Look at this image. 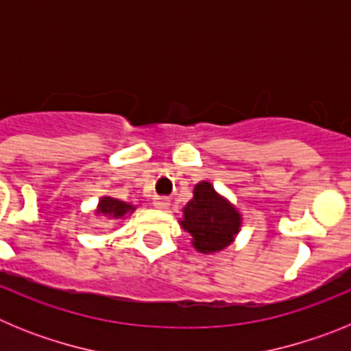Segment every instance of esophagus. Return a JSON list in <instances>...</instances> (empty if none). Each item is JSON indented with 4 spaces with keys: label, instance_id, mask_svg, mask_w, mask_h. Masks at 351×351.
Here are the masks:
<instances>
[{
    "label": "esophagus",
    "instance_id": "esophagus-1",
    "mask_svg": "<svg viewBox=\"0 0 351 351\" xmlns=\"http://www.w3.org/2000/svg\"><path fill=\"white\" fill-rule=\"evenodd\" d=\"M153 204H154V207H156V209L163 210V209H169L170 200H169V197H154Z\"/></svg>",
    "mask_w": 351,
    "mask_h": 351
}]
</instances>
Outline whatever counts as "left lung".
I'll list each match as a JSON object with an SVG mask.
<instances>
[{"label":"left lung","mask_w":351,"mask_h":351,"mask_svg":"<svg viewBox=\"0 0 351 351\" xmlns=\"http://www.w3.org/2000/svg\"><path fill=\"white\" fill-rule=\"evenodd\" d=\"M181 225L190 232L193 246L200 253H214L232 243L241 226V216L209 182L202 181L195 186L193 198L186 204Z\"/></svg>","instance_id":"left-lung-1"}]
</instances>
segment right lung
I'll list each match as a JSON object with an SVG mask.
<instances>
[{"instance_id": "add662e5", "label": "right lung", "mask_w": 351, "mask_h": 351, "mask_svg": "<svg viewBox=\"0 0 351 351\" xmlns=\"http://www.w3.org/2000/svg\"><path fill=\"white\" fill-rule=\"evenodd\" d=\"M133 207L126 202H121L119 198L112 197H104L100 200V206H98V213L108 214L112 218H119V216H125L128 210H132Z\"/></svg>"}]
</instances>
